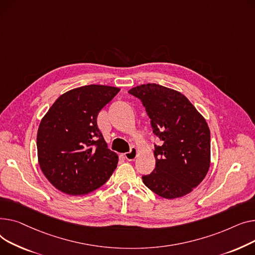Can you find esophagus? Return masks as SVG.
Here are the masks:
<instances>
[{
  "label": "esophagus",
  "instance_id": "obj_1",
  "mask_svg": "<svg viewBox=\"0 0 255 255\" xmlns=\"http://www.w3.org/2000/svg\"><path fill=\"white\" fill-rule=\"evenodd\" d=\"M138 155V149L136 147H131L130 151L125 153V157L128 159V160H133L134 158L137 157Z\"/></svg>",
  "mask_w": 255,
  "mask_h": 255
}]
</instances>
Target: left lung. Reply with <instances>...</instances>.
I'll return each instance as SVG.
<instances>
[{
    "mask_svg": "<svg viewBox=\"0 0 255 255\" xmlns=\"http://www.w3.org/2000/svg\"><path fill=\"white\" fill-rule=\"evenodd\" d=\"M128 93L143 103L153 132L162 145L154 149L156 166L144 184L163 199L186 196L206 177L211 163L210 129L189 100L175 89L142 84Z\"/></svg>",
    "mask_w": 255,
    "mask_h": 255,
    "instance_id": "1",
    "label": "left lung"
}]
</instances>
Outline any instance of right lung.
Instances as JSON below:
<instances>
[{
    "instance_id": "right-lung-1",
    "label": "right lung",
    "mask_w": 255,
    "mask_h": 255,
    "mask_svg": "<svg viewBox=\"0 0 255 255\" xmlns=\"http://www.w3.org/2000/svg\"><path fill=\"white\" fill-rule=\"evenodd\" d=\"M121 88L91 84L59 97L43 116L37 133L41 171L58 190L84 196L106 182L118 163L97 118Z\"/></svg>"
}]
</instances>
